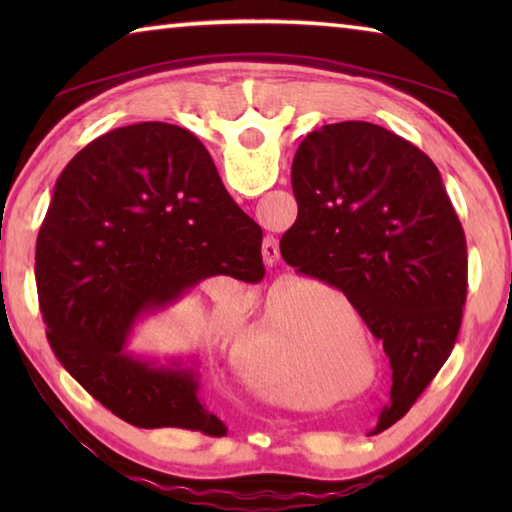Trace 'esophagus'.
Instances as JSON below:
<instances>
[{
  "mask_svg": "<svg viewBox=\"0 0 512 512\" xmlns=\"http://www.w3.org/2000/svg\"><path fill=\"white\" fill-rule=\"evenodd\" d=\"M262 257H264V264H268V266L277 264V259H280V244H277L275 237H266L264 239Z\"/></svg>",
  "mask_w": 512,
  "mask_h": 512,
  "instance_id": "obj_1",
  "label": "esophagus"
}]
</instances>
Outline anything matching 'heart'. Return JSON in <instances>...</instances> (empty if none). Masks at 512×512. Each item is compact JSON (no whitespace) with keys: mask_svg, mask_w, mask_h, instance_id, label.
I'll return each mask as SVG.
<instances>
[{"mask_svg":"<svg viewBox=\"0 0 512 512\" xmlns=\"http://www.w3.org/2000/svg\"><path fill=\"white\" fill-rule=\"evenodd\" d=\"M314 299L332 301L337 307L314 303ZM339 306L346 311L345 315ZM255 309L266 345L282 341L293 370H298V366L307 372L341 370L361 359V345L356 336L359 335L363 343L368 341L366 320L341 291L327 284L307 280L275 282L264 293H259ZM354 331L358 334L354 335ZM287 361L280 354L277 361L257 368L255 377L266 386H287L291 384Z\"/></svg>","mask_w":512,"mask_h":512,"instance_id":"1","label":"heart"}]
</instances>
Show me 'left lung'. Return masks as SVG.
Masks as SVG:
<instances>
[{"mask_svg":"<svg viewBox=\"0 0 512 512\" xmlns=\"http://www.w3.org/2000/svg\"><path fill=\"white\" fill-rule=\"evenodd\" d=\"M298 219L280 253L345 293L391 361L379 424L411 409L452 352L467 244L443 178L418 146L368 121L309 133L291 164Z\"/></svg>","mask_w":512,"mask_h":512,"instance_id":"obj_1","label":"left lung"}]
</instances>
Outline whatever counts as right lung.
Masks as SVG:
<instances>
[{"label": "right lung", "instance_id": "right-lung-1", "mask_svg": "<svg viewBox=\"0 0 512 512\" xmlns=\"http://www.w3.org/2000/svg\"><path fill=\"white\" fill-rule=\"evenodd\" d=\"M262 228L187 128L144 121L97 137L60 173L36 244L47 341L94 400L140 429L225 436L198 372L126 352L135 323L198 282L264 277Z\"/></svg>", "mask_w": 512, "mask_h": 512}]
</instances>
